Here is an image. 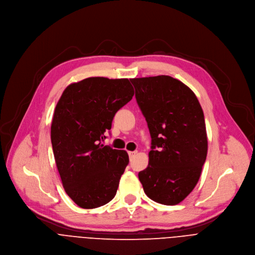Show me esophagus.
<instances>
[{"mask_svg":"<svg viewBox=\"0 0 255 255\" xmlns=\"http://www.w3.org/2000/svg\"><path fill=\"white\" fill-rule=\"evenodd\" d=\"M136 154H137L136 150H134V151H128V155H129V158H130V159L133 158Z\"/></svg>","mask_w":255,"mask_h":255,"instance_id":"34e87169","label":"esophagus"}]
</instances>
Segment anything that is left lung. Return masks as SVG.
Masks as SVG:
<instances>
[{"label":"left lung","mask_w":255,"mask_h":255,"mask_svg":"<svg viewBox=\"0 0 255 255\" xmlns=\"http://www.w3.org/2000/svg\"><path fill=\"white\" fill-rule=\"evenodd\" d=\"M151 137L148 166L138 173L145 195L176 205L199 181L208 141L204 114L195 93L177 79H131Z\"/></svg>","instance_id":"left-lung-1"}]
</instances>
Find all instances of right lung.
<instances>
[{
  "mask_svg": "<svg viewBox=\"0 0 255 255\" xmlns=\"http://www.w3.org/2000/svg\"><path fill=\"white\" fill-rule=\"evenodd\" d=\"M133 95L128 79L92 77L70 84L58 100L51 142L64 191L81 208L100 207L116 196L129 157L100 141Z\"/></svg>",
  "mask_w": 255,
  "mask_h": 255,
  "instance_id": "right-lung-1",
  "label": "right lung"
}]
</instances>
